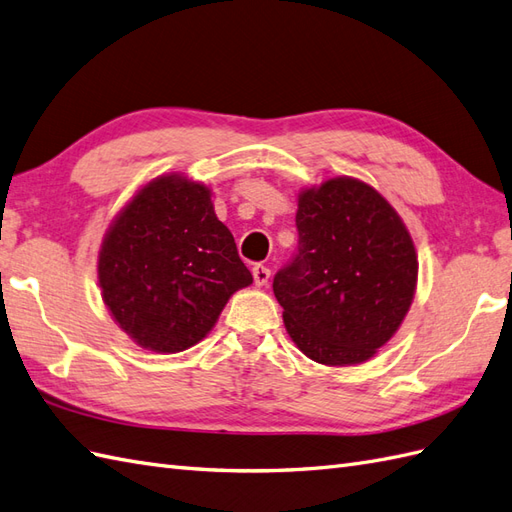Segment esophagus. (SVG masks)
<instances>
[{"instance_id":"obj_1","label":"esophagus","mask_w":512,"mask_h":512,"mask_svg":"<svg viewBox=\"0 0 512 512\" xmlns=\"http://www.w3.org/2000/svg\"><path fill=\"white\" fill-rule=\"evenodd\" d=\"M253 281L257 287H264L270 281V268H266L264 264H255L253 266Z\"/></svg>"}]
</instances>
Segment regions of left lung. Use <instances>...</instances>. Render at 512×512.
Returning <instances> with one entry per match:
<instances>
[{
	"instance_id": "1",
	"label": "left lung",
	"mask_w": 512,
	"mask_h": 512,
	"mask_svg": "<svg viewBox=\"0 0 512 512\" xmlns=\"http://www.w3.org/2000/svg\"><path fill=\"white\" fill-rule=\"evenodd\" d=\"M296 229L298 251L272 281L287 333L318 363L368 361L413 303L409 231L381 194L350 177L300 194Z\"/></svg>"
}]
</instances>
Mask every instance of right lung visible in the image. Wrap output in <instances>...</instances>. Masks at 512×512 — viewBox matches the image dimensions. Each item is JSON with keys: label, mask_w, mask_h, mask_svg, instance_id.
<instances>
[{"label": "right lung", "mask_w": 512, "mask_h": 512, "mask_svg": "<svg viewBox=\"0 0 512 512\" xmlns=\"http://www.w3.org/2000/svg\"><path fill=\"white\" fill-rule=\"evenodd\" d=\"M253 283L203 183H147L116 216L99 251V285L142 348L181 352L212 331L233 292Z\"/></svg>", "instance_id": "1"}]
</instances>
